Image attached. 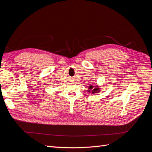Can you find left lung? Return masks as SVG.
Masks as SVG:
<instances>
[{
    "instance_id": "8db88e82",
    "label": "left lung",
    "mask_w": 152,
    "mask_h": 152,
    "mask_svg": "<svg viewBox=\"0 0 152 152\" xmlns=\"http://www.w3.org/2000/svg\"><path fill=\"white\" fill-rule=\"evenodd\" d=\"M88 91L89 93H92V94H95V93H98L99 92L101 91L100 87L98 85L93 86V84H91L88 87Z\"/></svg>"
}]
</instances>
